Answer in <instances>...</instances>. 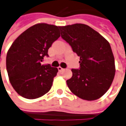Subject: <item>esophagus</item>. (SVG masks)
Returning <instances> with one entry per match:
<instances>
[{"label":"esophagus","mask_w":126,"mask_h":126,"mask_svg":"<svg viewBox=\"0 0 126 126\" xmlns=\"http://www.w3.org/2000/svg\"><path fill=\"white\" fill-rule=\"evenodd\" d=\"M58 71H63V70H64V68H62L61 66H59V67H58Z\"/></svg>","instance_id":"34e87169"}]
</instances>
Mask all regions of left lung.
<instances>
[{
    "label": "left lung",
    "instance_id": "obj_1",
    "mask_svg": "<svg viewBox=\"0 0 126 126\" xmlns=\"http://www.w3.org/2000/svg\"><path fill=\"white\" fill-rule=\"evenodd\" d=\"M61 37L80 57L79 68H72L66 80L72 93L93 101L107 92L115 74L114 58L110 45L102 35L84 24L60 27Z\"/></svg>",
    "mask_w": 126,
    "mask_h": 126
}]
</instances>
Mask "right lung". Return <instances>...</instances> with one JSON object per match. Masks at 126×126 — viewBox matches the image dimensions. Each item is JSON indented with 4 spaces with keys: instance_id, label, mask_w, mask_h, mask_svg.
Segmentation results:
<instances>
[{
    "instance_id": "obj_1",
    "label": "right lung",
    "mask_w": 126,
    "mask_h": 126,
    "mask_svg": "<svg viewBox=\"0 0 126 126\" xmlns=\"http://www.w3.org/2000/svg\"><path fill=\"white\" fill-rule=\"evenodd\" d=\"M60 27L40 23L27 29L9 49L6 66L11 84L23 97L33 99L48 93L58 70L41 64L48 49L60 36Z\"/></svg>"
}]
</instances>
